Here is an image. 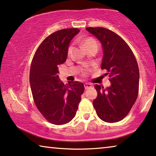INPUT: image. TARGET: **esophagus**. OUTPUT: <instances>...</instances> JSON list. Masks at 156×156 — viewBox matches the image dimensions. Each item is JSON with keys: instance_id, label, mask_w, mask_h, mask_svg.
<instances>
[{"instance_id": "obj_1", "label": "esophagus", "mask_w": 156, "mask_h": 156, "mask_svg": "<svg viewBox=\"0 0 156 156\" xmlns=\"http://www.w3.org/2000/svg\"><path fill=\"white\" fill-rule=\"evenodd\" d=\"M84 86H85V90H87V89L91 87V85L90 83H85L84 84Z\"/></svg>"}]
</instances>
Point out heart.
<instances>
[{
  "label": "heart",
  "instance_id": "obj_1",
  "mask_svg": "<svg viewBox=\"0 0 156 156\" xmlns=\"http://www.w3.org/2000/svg\"><path fill=\"white\" fill-rule=\"evenodd\" d=\"M82 45L85 48V49H87L88 47H90L91 46H93V45H98L97 42H96L95 39H94L93 38H87V39H85V40L83 41L82 42ZM71 47L69 48V53H70L71 51Z\"/></svg>",
  "mask_w": 156,
  "mask_h": 156
}]
</instances>
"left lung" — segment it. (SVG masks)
Listing matches in <instances>:
<instances>
[{"mask_svg": "<svg viewBox=\"0 0 156 156\" xmlns=\"http://www.w3.org/2000/svg\"><path fill=\"white\" fill-rule=\"evenodd\" d=\"M98 39L103 48L101 69L109 74L110 87L95 86L98 96L93 101L98 117L108 123L122 120L137 98L140 72L131 49L123 39L104 28H86Z\"/></svg>", "mask_w": 156, "mask_h": 156, "instance_id": "1", "label": "left lung"}]
</instances>
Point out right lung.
Instances as JSON below:
<instances>
[{"label":"right lung","instance_id":"add662e5","mask_svg":"<svg viewBox=\"0 0 156 156\" xmlns=\"http://www.w3.org/2000/svg\"><path fill=\"white\" fill-rule=\"evenodd\" d=\"M79 32L69 28L50 34L38 47L31 63L30 84L34 103L53 124H65L73 119L85 90L78 81L65 85L58 76V66L65 63L69 44Z\"/></svg>","mask_w":156,"mask_h":156}]
</instances>
